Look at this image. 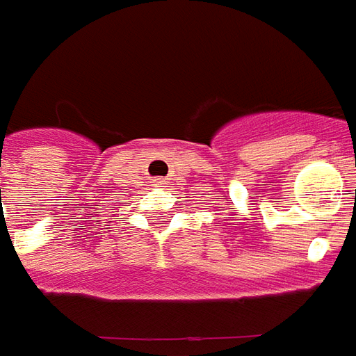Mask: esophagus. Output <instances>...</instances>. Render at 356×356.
<instances>
[{
  "instance_id": "esophagus-1",
  "label": "esophagus",
  "mask_w": 356,
  "mask_h": 356,
  "mask_svg": "<svg viewBox=\"0 0 356 356\" xmlns=\"http://www.w3.org/2000/svg\"><path fill=\"white\" fill-rule=\"evenodd\" d=\"M153 186H165V178H157V180H155V184H153Z\"/></svg>"
}]
</instances>
